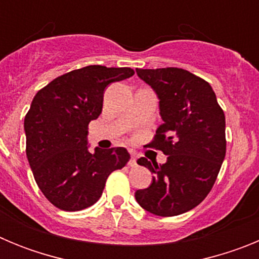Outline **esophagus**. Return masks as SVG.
I'll return each instance as SVG.
<instances>
[{
	"mask_svg": "<svg viewBox=\"0 0 259 259\" xmlns=\"http://www.w3.org/2000/svg\"><path fill=\"white\" fill-rule=\"evenodd\" d=\"M128 164H130V167H136L137 166L136 157H135V155H132L131 159H130V162H128Z\"/></svg>",
	"mask_w": 259,
	"mask_h": 259,
	"instance_id": "1",
	"label": "esophagus"
}]
</instances>
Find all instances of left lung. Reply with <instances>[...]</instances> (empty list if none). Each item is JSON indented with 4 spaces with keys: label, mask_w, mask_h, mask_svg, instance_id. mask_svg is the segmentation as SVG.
<instances>
[{
    "label": "left lung",
    "mask_w": 259,
    "mask_h": 259,
    "mask_svg": "<svg viewBox=\"0 0 259 259\" xmlns=\"http://www.w3.org/2000/svg\"><path fill=\"white\" fill-rule=\"evenodd\" d=\"M159 98L162 123L150 148L167 162L137 163L153 172L152 184L135 193L143 209L159 217L183 214L205 200L226 155V116L211 85L178 67L136 68Z\"/></svg>",
    "instance_id": "obj_1"
}]
</instances>
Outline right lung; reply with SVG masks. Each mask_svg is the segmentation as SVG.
<instances>
[{
	"label": "right lung",
	"mask_w": 259,
	"mask_h": 259,
	"mask_svg": "<svg viewBox=\"0 0 259 259\" xmlns=\"http://www.w3.org/2000/svg\"><path fill=\"white\" fill-rule=\"evenodd\" d=\"M130 67L87 66L40 89L24 118L26 153L45 197L65 211L92 206L113 171L130 161L125 148L88 150V124L102 111L110 83L131 77Z\"/></svg>",
	"instance_id": "1"
}]
</instances>
